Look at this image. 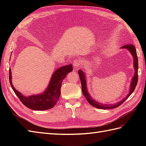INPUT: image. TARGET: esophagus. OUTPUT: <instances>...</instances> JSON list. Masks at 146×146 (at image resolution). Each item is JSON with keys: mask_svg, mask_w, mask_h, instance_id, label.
<instances>
[{"mask_svg": "<svg viewBox=\"0 0 146 146\" xmlns=\"http://www.w3.org/2000/svg\"><path fill=\"white\" fill-rule=\"evenodd\" d=\"M73 66H74V68L75 69H76V68H78V66L80 65V60L79 58H76L73 61Z\"/></svg>", "mask_w": 146, "mask_h": 146, "instance_id": "esophagus-1", "label": "esophagus"}]
</instances>
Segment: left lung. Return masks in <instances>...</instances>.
I'll return each instance as SVG.
<instances>
[{
  "label": "left lung",
  "mask_w": 146,
  "mask_h": 146,
  "mask_svg": "<svg viewBox=\"0 0 146 146\" xmlns=\"http://www.w3.org/2000/svg\"><path fill=\"white\" fill-rule=\"evenodd\" d=\"M122 49H128L129 52H131L133 57V60H134V67L135 70V73L134 76L132 77V81L131 82V85H130V89H129V92L126 97L123 98L122 100L120 102H117L116 104H103L101 103H99L97 101L94 100L91 95L89 94L88 92V89L86 88V78L85 76V73L83 72V70H78V75L80 76V81H81V84H82V90L83 94L84 95L85 97L86 98V100L88 102V103L90 104L92 106L94 107H96L97 108H101V109H111V108H117L120 105L123 104V102H124L127 99L129 98V97L131 95L133 92L134 91L135 88V86L137 85V80H138V58H137V52H136V49L135 46L132 44H127L122 46Z\"/></svg>",
  "instance_id": "obj_1"
}]
</instances>
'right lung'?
Instances as JSON below:
<instances>
[{"mask_svg":"<svg viewBox=\"0 0 146 146\" xmlns=\"http://www.w3.org/2000/svg\"><path fill=\"white\" fill-rule=\"evenodd\" d=\"M73 71L71 64L59 68L52 73L48 86L42 94L26 97L15 90L12 83V72L9 69V82L12 88L22 103L30 109L35 110H48L56 104L61 95V83L68 73Z\"/></svg>","mask_w":146,"mask_h":146,"instance_id":"1","label":"right lung"}]
</instances>
